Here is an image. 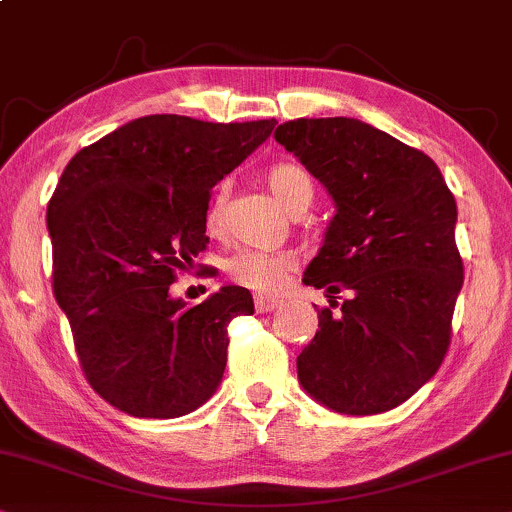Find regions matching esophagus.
I'll list each match as a JSON object with an SVG mask.
<instances>
[{
  "label": "esophagus",
  "instance_id": "1",
  "mask_svg": "<svg viewBox=\"0 0 512 512\" xmlns=\"http://www.w3.org/2000/svg\"><path fill=\"white\" fill-rule=\"evenodd\" d=\"M278 306H281V299L262 297V295L255 297V311H257V313H269V311L278 309Z\"/></svg>",
  "mask_w": 512,
  "mask_h": 512
}]
</instances>
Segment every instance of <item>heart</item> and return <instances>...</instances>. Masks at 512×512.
Returning <instances> with one entry per match:
<instances>
[{
	"mask_svg": "<svg viewBox=\"0 0 512 512\" xmlns=\"http://www.w3.org/2000/svg\"><path fill=\"white\" fill-rule=\"evenodd\" d=\"M267 187L271 194L276 196L278 203L292 215L304 213L313 201V180L309 170L299 166L295 161H278L267 170L264 175ZM227 201H229V185L222 182L210 196L208 210H206V227L210 231H217L224 224V215H227ZM297 267V257L292 252H267V250H243L229 257L227 274L231 281H236L243 288H250L255 292H276L281 290L292 269Z\"/></svg>",
	"mask_w": 512,
	"mask_h": 512,
	"instance_id": "obj_1",
	"label": "heart"
}]
</instances>
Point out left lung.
I'll list each match as a JSON object with an SVG mask.
<instances>
[{
    "instance_id": "obj_1",
    "label": "left lung",
    "mask_w": 512,
    "mask_h": 512,
    "mask_svg": "<svg viewBox=\"0 0 512 512\" xmlns=\"http://www.w3.org/2000/svg\"><path fill=\"white\" fill-rule=\"evenodd\" d=\"M335 201L304 283L325 288L316 337L297 356L304 391L367 417L412 398L438 372L452 335L463 262L456 201L431 156L358 119H297L276 128Z\"/></svg>"
}]
</instances>
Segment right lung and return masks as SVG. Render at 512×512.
<instances>
[{"instance_id": "right-lung-1", "label": "right lung", "mask_w": 512, "mask_h": 512, "mask_svg": "<svg viewBox=\"0 0 512 512\" xmlns=\"http://www.w3.org/2000/svg\"><path fill=\"white\" fill-rule=\"evenodd\" d=\"M274 126L152 114L84 147L60 175L46 210L53 295L88 384L117 410L175 419L220 386L227 325L255 311L250 292L224 285L187 306L168 290L206 250L210 189Z\"/></svg>"}]
</instances>
